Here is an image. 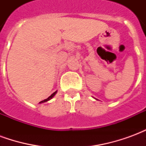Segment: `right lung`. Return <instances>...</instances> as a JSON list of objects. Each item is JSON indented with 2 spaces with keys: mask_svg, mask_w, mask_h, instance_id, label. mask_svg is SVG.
Returning <instances> with one entry per match:
<instances>
[{
  "mask_svg": "<svg viewBox=\"0 0 146 146\" xmlns=\"http://www.w3.org/2000/svg\"><path fill=\"white\" fill-rule=\"evenodd\" d=\"M56 93H57V91H56V92H54L53 94H51V95H50V96H49V97H48V98H46V99H44V100H43V101L40 102V103H43V102H45L49 101L50 99H51V98H53V97H54V95H55V94H56Z\"/></svg>",
  "mask_w": 146,
  "mask_h": 146,
  "instance_id": "right-lung-1",
  "label": "right lung"
}]
</instances>
